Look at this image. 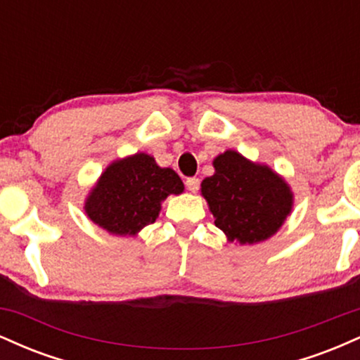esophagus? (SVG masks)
<instances>
[{"mask_svg": "<svg viewBox=\"0 0 360 360\" xmlns=\"http://www.w3.org/2000/svg\"><path fill=\"white\" fill-rule=\"evenodd\" d=\"M186 188L191 193H196L198 189H200V179H198V177H188V179H186Z\"/></svg>", "mask_w": 360, "mask_h": 360, "instance_id": "34e87169", "label": "esophagus"}]
</instances>
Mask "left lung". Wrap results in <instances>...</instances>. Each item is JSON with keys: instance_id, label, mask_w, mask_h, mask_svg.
Wrapping results in <instances>:
<instances>
[{"instance_id": "obj_1", "label": "left lung", "mask_w": 360, "mask_h": 360, "mask_svg": "<svg viewBox=\"0 0 360 360\" xmlns=\"http://www.w3.org/2000/svg\"><path fill=\"white\" fill-rule=\"evenodd\" d=\"M214 174L201 183L214 225L229 240L257 243L279 230L291 212L289 186L272 169L226 150L213 160Z\"/></svg>"}]
</instances>
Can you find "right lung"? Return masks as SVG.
Returning a JSON list of instances; mask_svg holds the SVG:
<instances>
[{
    "instance_id": "obj_1",
    "label": "right lung",
    "mask_w": 360,
    "mask_h": 360,
    "mask_svg": "<svg viewBox=\"0 0 360 360\" xmlns=\"http://www.w3.org/2000/svg\"><path fill=\"white\" fill-rule=\"evenodd\" d=\"M183 189V181L172 169L159 167L147 154H135L108 166L84 210L110 233L135 235L155 221L162 200Z\"/></svg>"
}]
</instances>
